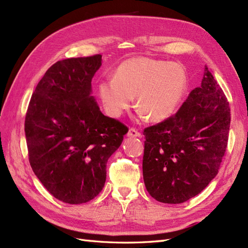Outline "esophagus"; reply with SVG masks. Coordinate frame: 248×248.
<instances>
[{
	"label": "esophagus",
	"mask_w": 248,
	"mask_h": 248,
	"mask_svg": "<svg viewBox=\"0 0 248 248\" xmlns=\"http://www.w3.org/2000/svg\"><path fill=\"white\" fill-rule=\"evenodd\" d=\"M127 137H129V138H140L141 134L137 129L130 128L128 133H127Z\"/></svg>",
	"instance_id": "esophagus-1"
}]
</instances>
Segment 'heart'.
Masks as SVG:
<instances>
[{
    "label": "heart",
    "mask_w": 248,
    "mask_h": 248,
    "mask_svg": "<svg viewBox=\"0 0 248 248\" xmlns=\"http://www.w3.org/2000/svg\"><path fill=\"white\" fill-rule=\"evenodd\" d=\"M186 89V71L180 64L133 57L118 66L114 78L100 80L98 95L112 117L128 110L136 96L140 117L161 122L176 111Z\"/></svg>",
    "instance_id": "heart-1"
}]
</instances>
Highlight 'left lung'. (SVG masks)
<instances>
[{
	"instance_id": "8db88e82",
	"label": "left lung",
	"mask_w": 248,
	"mask_h": 248,
	"mask_svg": "<svg viewBox=\"0 0 248 248\" xmlns=\"http://www.w3.org/2000/svg\"><path fill=\"white\" fill-rule=\"evenodd\" d=\"M230 123L229 101L205 66L201 87L176 114L142 132V176L150 196L181 204L204 190L220 168Z\"/></svg>"
}]
</instances>
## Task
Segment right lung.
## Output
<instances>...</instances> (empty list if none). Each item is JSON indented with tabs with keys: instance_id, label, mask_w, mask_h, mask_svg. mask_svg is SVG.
<instances>
[{
	"instance_id": "add662e5",
	"label": "right lung",
	"mask_w": 248,
	"mask_h": 248,
	"mask_svg": "<svg viewBox=\"0 0 248 248\" xmlns=\"http://www.w3.org/2000/svg\"><path fill=\"white\" fill-rule=\"evenodd\" d=\"M101 55L50 66L37 85L25 119L29 161L42 185L68 204L93 200L104 186L107 162L128 127L104 116L91 96Z\"/></svg>"
}]
</instances>
